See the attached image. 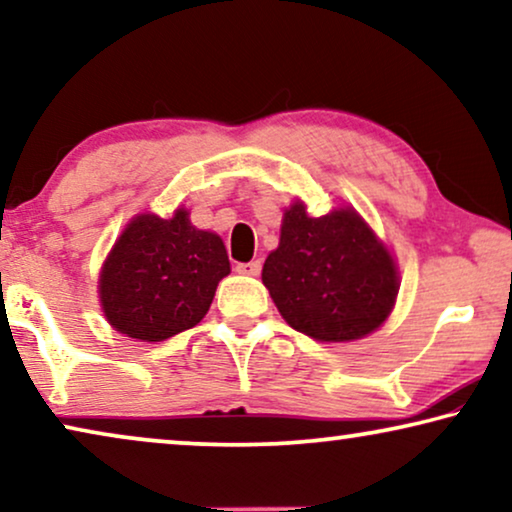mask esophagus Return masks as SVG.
I'll return each instance as SVG.
<instances>
[{"mask_svg":"<svg viewBox=\"0 0 512 512\" xmlns=\"http://www.w3.org/2000/svg\"><path fill=\"white\" fill-rule=\"evenodd\" d=\"M237 272L240 275H249V277H258L261 275V261H249V263H237Z\"/></svg>","mask_w":512,"mask_h":512,"instance_id":"34e87169","label":"esophagus"}]
</instances>
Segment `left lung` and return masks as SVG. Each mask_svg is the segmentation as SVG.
Returning a JSON list of instances; mask_svg holds the SVG:
<instances>
[{"instance_id": "left-lung-1", "label": "left lung", "mask_w": 512, "mask_h": 512, "mask_svg": "<svg viewBox=\"0 0 512 512\" xmlns=\"http://www.w3.org/2000/svg\"><path fill=\"white\" fill-rule=\"evenodd\" d=\"M263 284L286 324L321 342L373 333L398 293L394 258L354 209L312 219L303 202L284 212Z\"/></svg>"}]
</instances>
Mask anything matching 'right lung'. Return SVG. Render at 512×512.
I'll use <instances>...</instances> for the list:
<instances>
[{"instance_id":"obj_1","label":"right lung","mask_w":512,"mask_h":512,"mask_svg":"<svg viewBox=\"0 0 512 512\" xmlns=\"http://www.w3.org/2000/svg\"><path fill=\"white\" fill-rule=\"evenodd\" d=\"M230 272L221 237L198 230L188 212L142 214L128 223L100 275L104 317L118 333L160 342L205 317Z\"/></svg>"}]
</instances>
